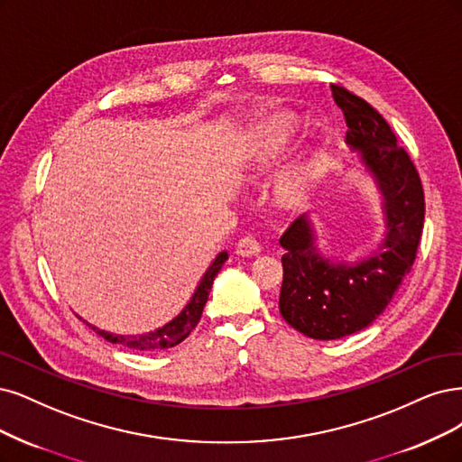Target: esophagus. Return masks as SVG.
Returning a JSON list of instances; mask_svg holds the SVG:
<instances>
[{
    "label": "esophagus",
    "mask_w": 462,
    "mask_h": 462,
    "mask_svg": "<svg viewBox=\"0 0 462 462\" xmlns=\"http://www.w3.org/2000/svg\"><path fill=\"white\" fill-rule=\"evenodd\" d=\"M235 252L238 254V256H243V258H254V256H258V254L262 252V246H260V243L256 241V238L245 236V238H241V241L236 243Z\"/></svg>",
    "instance_id": "1"
}]
</instances>
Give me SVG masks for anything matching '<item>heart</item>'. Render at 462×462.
Masks as SVG:
<instances>
[{
    "label": "heart",
    "instance_id": "obj_1",
    "mask_svg": "<svg viewBox=\"0 0 462 462\" xmlns=\"http://www.w3.org/2000/svg\"><path fill=\"white\" fill-rule=\"evenodd\" d=\"M300 128V118L292 110H275L254 122L238 137L236 156L254 173H267L282 152L289 149ZM319 181V158L313 147L300 151L275 180L273 199L284 212H301Z\"/></svg>",
    "mask_w": 462,
    "mask_h": 462
}]
</instances>
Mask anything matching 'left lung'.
<instances>
[{
    "instance_id": "1",
    "label": "left lung",
    "mask_w": 462,
    "mask_h": 462,
    "mask_svg": "<svg viewBox=\"0 0 462 462\" xmlns=\"http://www.w3.org/2000/svg\"><path fill=\"white\" fill-rule=\"evenodd\" d=\"M332 97L346 116L347 147L359 156L383 204L384 238L356 262L330 260L317 231L300 216L281 236L282 319L313 340H338L373 325L411 272L424 224L420 178L376 108L340 86Z\"/></svg>"
}]
</instances>
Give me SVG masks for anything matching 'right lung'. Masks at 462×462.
<instances>
[{
    "label": "right lung",
    "mask_w": 462,
    "mask_h": 462,
    "mask_svg": "<svg viewBox=\"0 0 462 462\" xmlns=\"http://www.w3.org/2000/svg\"><path fill=\"white\" fill-rule=\"evenodd\" d=\"M227 258L229 256H227L226 250L217 254L214 262L210 263V267L206 269V273L202 275L195 294L190 296V300L187 301V306L181 310V313H178L164 327H158L156 330L139 334V337H124V334H113V332H106V330L93 327L88 321L86 323L95 332H97L99 337H103L106 342L122 344V346H128V347H134V349H141V352H152V349H166V347L178 346L180 342H183L189 337L190 330H193L199 325L202 310L206 306V301H208V294L212 291V282H214L216 275L219 273L221 265L226 263Z\"/></svg>",
    "instance_id": "obj_1"
}]
</instances>
